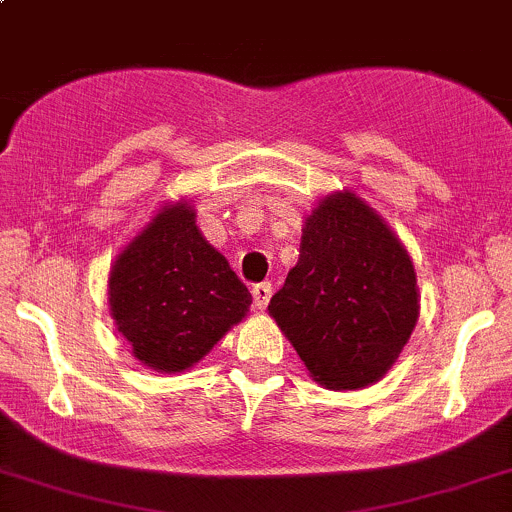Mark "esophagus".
<instances>
[{
  "label": "esophagus",
  "mask_w": 512,
  "mask_h": 512,
  "mask_svg": "<svg viewBox=\"0 0 512 512\" xmlns=\"http://www.w3.org/2000/svg\"><path fill=\"white\" fill-rule=\"evenodd\" d=\"M269 299H272V284L260 282L252 286V301H255L257 308H267Z\"/></svg>",
  "instance_id": "obj_1"
}]
</instances>
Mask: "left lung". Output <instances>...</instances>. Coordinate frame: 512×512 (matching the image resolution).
<instances>
[{
	"mask_svg": "<svg viewBox=\"0 0 512 512\" xmlns=\"http://www.w3.org/2000/svg\"><path fill=\"white\" fill-rule=\"evenodd\" d=\"M299 252L269 316L320 384L338 391L374 384L418 320L411 257L355 194L320 201Z\"/></svg>",
	"mask_w": 512,
	"mask_h": 512,
	"instance_id": "8db88e82",
	"label": "left lung"
}]
</instances>
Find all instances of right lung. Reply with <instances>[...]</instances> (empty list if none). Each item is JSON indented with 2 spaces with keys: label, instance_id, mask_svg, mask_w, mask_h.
<instances>
[{
  "label": "right lung",
  "instance_id": "right-lung-1",
  "mask_svg": "<svg viewBox=\"0 0 512 512\" xmlns=\"http://www.w3.org/2000/svg\"><path fill=\"white\" fill-rule=\"evenodd\" d=\"M109 303L140 362L182 372L245 318L252 296L199 233L192 206L177 204L116 257Z\"/></svg>",
  "mask_w": 512,
  "mask_h": 512
}]
</instances>
